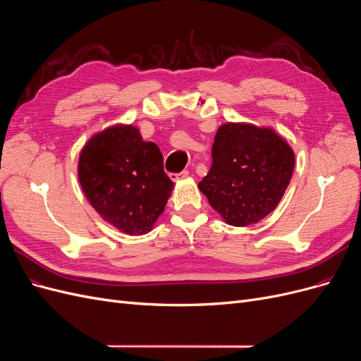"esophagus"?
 <instances>
[{
    "label": "esophagus",
    "mask_w": 361,
    "mask_h": 361,
    "mask_svg": "<svg viewBox=\"0 0 361 361\" xmlns=\"http://www.w3.org/2000/svg\"><path fill=\"white\" fill-rule=\"evenodd\" d=\"M189 176V171H181V172H171L169 173V177H171V180L172 181H178V180H181V178H184V177H188Z\"/></svg>",
    "instance_id": "obj_1"
}]
</instances>
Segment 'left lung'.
I'll return each instance as SVG.
<instances>
[{"instance_id":"left-lung-1","label":"left lung","mask_w":361,"mask_h":361,"mask_svg":"<svg viewBox=\"0 0 361 361\" xmlns=\"http://www.w3.org/2000/svg\"><path fill=\"white\" fill-rule=\"evenodd\" d=\"M212 159L197 188L232 226L258 224L270 214L294 171V153L285 139L252 124L220 126Z\"/></svg>"}]
</instances>
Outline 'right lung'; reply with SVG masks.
Here are the masks:
<instances>
[{
    "instance_id": "1",
    "label": "right lung",
    "mask_w": 361,
    "mask_h": 361,
    "mask_svg": "<svg viewBox=\"0 0 361 361\" xmlns=\"http://www.w3.org/2000/svg\"><path fill=\"white\" fill-rule=\"evenodd\" d=\"M78 176L92 208L130 235L151 231L173 189L159 147L144 142L133 126L91 137L79 156Z\"/></svg>"
}]
</instances>
